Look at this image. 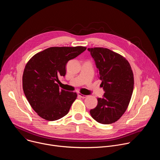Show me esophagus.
Returning a JSON list of instances; mask_svg holds the SVG:
<instances>
[{"mask_svg":"<svg viewBox=\"0 0 160 160\" xmlns=\"http://www.w3.org/2000/svg\"><path fill=\"white\" fill-rule=\"evenodd\" d=\"M78 96L80 98H85L87 97V96L83 95V94H80V93H78Z\"/></svg>","mask_w":160,"mask_h":160,"instance_id":"1","label":"esophagus"}]
</instances>
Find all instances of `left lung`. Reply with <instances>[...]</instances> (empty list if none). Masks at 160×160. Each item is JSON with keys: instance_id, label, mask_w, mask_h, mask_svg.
<instances>
[{"instance_id": "obj_1", "label": "left lung", "mask_w": 160, "mask_h": 160, "mask_svg": "<svg viewBox=\"0 0 160 160\" xmlns=\"http://www.w3.org/2000/svg\"><path fill=\"white\" fill-rule=\"evenodd\" d=\"M87 50L95 61L105 92L102 98H98V105L90 114L100 123L111 124L120 118L130 102L134 84L132 68L125 58L108 49Z\"/></svg>"}]
</instances>
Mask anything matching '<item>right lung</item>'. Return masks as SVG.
Here are the masks:
<instances>
[{"instance_id":"right-lung-1","label":"right lung","mask_w":160,"mask_h":160,"mask_svg":"<svg viewBox=\"0 0 160 160\" xmlns=\"http://www.w3.org/2000/svg\"><path fill=\"white\" fill-rule=\"evenodd\" d=\"M86 48L53 47L33 56L22 75V89L33 110L48 121L66 115L76 99V92L61 89L56 82L66 75V64L86 50Z\"/></svg>"}]
</instances>
